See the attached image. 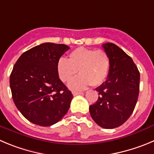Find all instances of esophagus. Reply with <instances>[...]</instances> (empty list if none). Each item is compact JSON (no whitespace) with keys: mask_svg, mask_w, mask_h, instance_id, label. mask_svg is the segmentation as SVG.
<instances>
[{"mask_svg":"<svg viewBox=\"0 0 154 154\" xmlns=\"http://www.w3.org/2000/svg\"><path fill=\"white\" fill-rule=\"evenodd\" d=\"M82 94H84V93H79V92H74V93H73V95H74V96H77V95H82Z\"/></svg>","mask_w":154,"mask_h":154,"instance_id":"34e87169","label":"esophagus"}]
</instances>
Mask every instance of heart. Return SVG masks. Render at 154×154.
<instances>
[{
	"instance_id": "1",
	"label": "heart",
	"mask_w": 154,
	"mask_h": 154,
	"mask_svg": "<svg viewBox=\"0 0 154 154\" xmlns=\"http://www.w3.org/2000/svg\"><path fill=\"white\" fill-rule=\"evenodd\" d=\"M110 70V58L104 50L80 47L69 54L68 60L61 57L57 63V72L63 82L70 81L79 71L80 76L69 83L74 91L85 90L90 85H101Z\"/></svg>"
}]
</instances>
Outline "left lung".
<instances>
[{"mask_svg": "<svg viewBox=\"0 0 154 154\" xmlns=\"http://www.w3.org/2000/svg\"><path fill=\"white\" fill-rule=\"evenodd\" d=\"M110 58L107 79L95 90L99 98L90 106L92 119L103 128L124 124L133 112L139 95L140 72L130 56L113 43L103 45Z\"/></svg>", "mask_w": 154, "mask_h": 154, "instance_id": "left-lung-1", "label": "left lung"}]
</instances>
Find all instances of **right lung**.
Masks as SVG:
<instances>
[{"label": "right lung", "mask_w": 154, "mask_h": 154, "mask_svg": "<svg viewBox=\"0 0 154 154\" xmlns=\"http://www.w3.org/2000/svg\"><path fill=\"white\" fill-rule=\"evenodd\" d=\"M68 49L64 44L42 43L25 51L14 64L10 77L13 100L30 122L51 126L68 111L73 95L57 72V61Z\"/></svg>", "instance_id": "obj_1"}]
</instances>
